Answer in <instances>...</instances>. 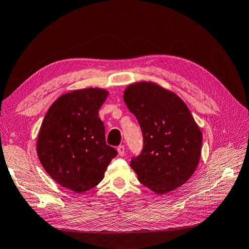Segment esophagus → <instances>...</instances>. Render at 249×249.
<instances>
[{
  "label": "esophagus",
  "mask_w": 249,
  "mask_h": 249,
  "mask_svg": "<svg viewBox=\"0 0 249 249\" xmlns=\"http://www.w3.org/2000/svg\"><path fill=\"white\" fill-rule=\"evenodd\" d=\"M117 152H118L119 156H124V153H125V147L124 145H119L117 147Z\"/></svg>",
  "instance_id": "34e87169"
}]
</instances>
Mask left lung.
I'll return each instance as SVG.
<instances>
[{
    "label": "left lung",
    "instance_id": "obj_1",
    "mask_svg": "<svg viewBox=\"0 0 249 249\" xmlns=\"http://www.w3.org/2000/svg\"><path fill=\"white\" fill-rule=\"evenodd\" d=\"M124 101L141 127L143 148L130 166L158 194L184 185L196 169L202 134L180 97L152 82L127 86Z\"/></svg>",
    "mask_w": 249,
    "mask_h": 249
}]
</instances>
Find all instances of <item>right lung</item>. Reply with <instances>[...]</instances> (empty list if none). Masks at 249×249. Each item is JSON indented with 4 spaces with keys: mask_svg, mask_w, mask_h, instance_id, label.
<instances>
[{
    "mask_svg": "<svg viewBox=\"0 0 249 249\" xmlns=\"http://www.w3.org/2000/svg\"><path fill=\"white\" fill-rule=\"evenodd\" d=\"M108 96L101 88L74 90L53 103L41 124L37 155L49 176L76 193L92 189L117 156L105 139L99 110Z\"/></svg>",
    "mask_w": 249,
    "mask_h": 249,
    "instance_id": "1",
    "label": "right lung"
}]
</instances>
